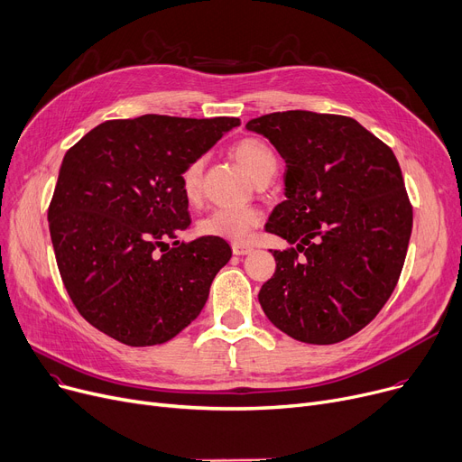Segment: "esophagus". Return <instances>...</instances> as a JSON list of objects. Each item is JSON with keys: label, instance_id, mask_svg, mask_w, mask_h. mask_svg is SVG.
<instances>
[{"label": "esophagus", "instance_id": "obj_1", "mask_svg": "<svg viewBox=\"0 0 462 462\" xmlns=\"http://www.w3.org/2000/svg\"><path fill=\"white\" fill-rule=\"evenodd\" d=\"M231 248H233L235 255H248V254L254 252V248L250 246V244H242V242H233Z\"/></svg>", "mask_w": 462, "mask_h": 462}]
</instances>
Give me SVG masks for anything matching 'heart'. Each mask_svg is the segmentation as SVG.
I'll list each match as a JSON object with an SVG mask.
<instances>
[{
	"instance_id": "obj_1",
	"label": "heart",
	"mask_w": 462,
	"mask_h": 462,
	"mask_svg": "<svg viewBox=\"0 0 462 462\" xmlns=\"http://www.w3.org/2000/svg\"><path fill=\"white\" fill-rule=\"evenodd\" d=\"M240 166L248 171V175L255 180L261 175L276 171L278 162L270 147L259 140L248 138L242 140L233 149ZM203 175V158L194 160L188 164L180 175L182 194L188 199H196L199 196ZM261 222V214L254 208H214L210 214L199 222V231L210 236H222L236 242H246L254 229Z\"/></svg>"
}]
</instances>
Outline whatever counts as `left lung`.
<instances>
[{
  "instance_id": "obj_1",
  "label": "left lung",
  "mask_w": 462,
  "mask_h": 462,
  "mask_svg": "<svg viewBox=\"0 0 462 462\" xmlns=\"http://www.w3.org/2000/svg\"><path fill=\"white\" fill-rule=\"evenodd\" d=\"M246 128L285 160V201L266 231L296 244L270 250L276 273L259 291L264 315L311 345L355 336L392 296L412 233L393 151L345 116L291 110Z\"/></svg>"
}]
</instances>
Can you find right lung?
Segmentation results:
<instances>
[{"mask_svg":"<svg viewBox=\"0 0 462 462\" xmlns=\"http://www.w3.org/2000/svg\"><path fill=\"white\" fill-rule=\"evenodd\" d=\"M236 117L106 121L63 158L48 208L65 289L89 324L125 345L166 343L203 310L231 259L220 236L170 249L189 227L180 175Z\"/></svg>","mask_w":462,"mask_h":462,"instance_id":"obj_1","label":"right lung"}]
</instances>
